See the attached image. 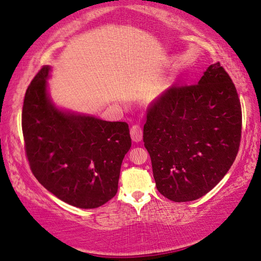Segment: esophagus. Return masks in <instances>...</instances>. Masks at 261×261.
Here are the masks:
<instances>
[{"instance_id":"esophagus-1","label":"esophagus","mask_w":261,"mask_h":261,"mask_svg":"<svg viewBox=\"0 0 261 261\" xmlns=\"http://www.w3.org/2000/svg\"><path fill=\"white\" fill-rule=\"evenodd\" d=\"M130 135L132 140L136 141V143H139L143 139V129H141L140 125H134L130 129Z\"/></svg>"}]
</instances>
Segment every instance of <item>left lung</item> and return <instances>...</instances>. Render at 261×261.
I'll list each match as a JSON object with an SVG mask.
<instances>
[{"instance_id": "8db88e82", "label": "left lung", "mask_w": 261, "mask_h": 261, "mask_svg": "<svg viewBox=\"0 0 261 261\" xmlns=\"http://www.w3.org/2000/svg\"><path fill=\"white\" fill-rule=\"evenodd\" d=\"M242 134L236 88L219 63L193 85H173L150 103L144 125L156 188L173 202L209 193L228 172Z\"/></svg>"}]
</instances>
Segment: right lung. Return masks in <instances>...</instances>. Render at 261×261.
<instances>
[{"instance_id": "obj_1", "label": "right lung", "mask_w": 261, "mask_h": 261, "mask_svg": "<svg viewBox=\"0 0 261 261\" xmlns=\"http://www.w3.org/2000/svg\"><path fill=\"white\" fill-rule=\"evenodd\" d=\"M49 66L26 90L21 126L26 158L42 186L59 200L94 209L116 195L131 147L129 125L59 111L46 92Z\"/></svg>"}]
</instances>
